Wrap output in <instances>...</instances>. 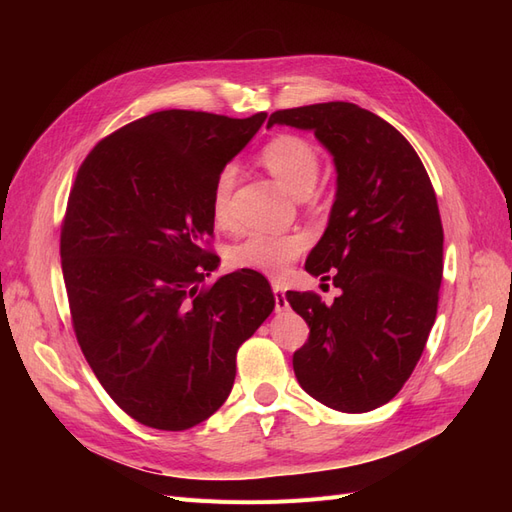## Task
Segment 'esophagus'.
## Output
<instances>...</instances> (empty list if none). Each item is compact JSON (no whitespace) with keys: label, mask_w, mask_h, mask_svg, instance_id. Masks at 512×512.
I'll return each instance as SVG.
<instances>
[{"label":"esophagus","mask_w":512,"mask_h":512,"mask_svg":"<svg viewBox=\"0 0 512 512\" xmlns=\"http://www.w3.org/2000/svg\"><path fill=\"white\" fill-rule=\"evenodd\" d=\"M273 297H275V312H286L290 305H288L286 290L282 284H273Z\"/></svg>","instance_id":"34e87169"}]
</instances>
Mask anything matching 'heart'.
I'll use <instances>...</instances> for the list:
<instances>
[{
  "label": "heart",
  "instance_id": "b5f03b06",
  "mask_svg": "<svg viewBox=\"0 0 512 512\" xmlns=\"http://www.w3.org/2000/svg\"><path fill=\"white\" fill-rule=\"evenodd\" d=\"M262 162L294 196H305L312 190L320 173L318 151L305 138L294 134H280L271 138L262 149ZM232 185H235V168L226 166L215 179L211 194L213 220L222 228L232 224ZM303 250L305 239L301 235H262V232H254V235L230 247L228 260L241 269L280 275Z\"/></svg>",
  "mask_w": 512,
  "mask_h": 512
}]
</instances>
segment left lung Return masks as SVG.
<instances>
[{"label": "left lung", "mask_w": 512, "mask_h": 512, "mask_svg": "<svg viewBox=\"0 0 512 512\" xmlns=\"http://www.w3.org/2000/svg\"><path fill=\"white\" fill-rule=\"evenodd\" d=\"M331 151L337 194L305 269L342 290L286 292L309 327L292 354L307 395L339 412H369L406 384L436 322L444 230L427 170L404 134L350 102L275 111ZM332 273L329 274L328 271Z\"/></svg>", "instance_id": "1"}]
</instances>
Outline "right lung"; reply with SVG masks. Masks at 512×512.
I'll return each instance as SVG.
<instances>
[{"label": "right lung", "instance_id": "right-lung-1", "mask_svg": "<svg viewBox=\"0 0 512 512\" xmlns=\"http://www.w3.org/2000/svg\"><path fill=\"white\" fill-rule=\"evenodd\" d=\"M265 119L151 113L102 138L76 173L59 241L72 327L104 391L147 427L207 421L275 307L252 269L200 286L220 262L203 247L213 183Z\"/></svg>", "mask_w": 512, "mask_h": 512}]
</instances>
